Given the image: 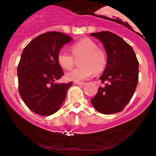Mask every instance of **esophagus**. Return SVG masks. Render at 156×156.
Masks as SVG:
<instances>
[{"instance_id":"esophagus-1","label":"esophagus","mask_w":156,"mask_h":156,"mask_svg":"<svg viewBox=\"0 0 156 156\" xmlns=\"http://www.w3.org/2000/svg\"><path fill=\"white\" fill-rule=\"evenodd\" d=\"M74 83L76 84V85H80V86L85 85V83H83V82H75Z\"/></svg>"}]
</instances>
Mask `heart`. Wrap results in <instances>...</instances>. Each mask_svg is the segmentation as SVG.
<instances>
[{
  "mask_svg": "<svg viewBox=\"0 0 156 156\" xmlns=\"http://www.w3.org/2000/svg\"><path fill=\"white\" fill-rule=\"evenodd\" d=\"M73 55L61 51L57 59L59 65L64 69H70L74 66L76 59L79 60L80 67L76 68L65 74V78L69 81L80 82L88 79L92 72L99 73L103 70L106 64V55L98 44L91 39H83L71 46Z\"/></svg>",
  "mask_w": 156,
  "mask_h": 156,
  "instance_id": "1",
  "label": "heart"
}]
</instances>
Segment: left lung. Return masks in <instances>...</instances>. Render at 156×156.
Listing matches in <instances>:
<instances>
[{
  "label": "left lung",
  "mask_w": 156,
  "mask_h": 156,
  "mask_svg": "<svg viewBox=\"0 0 156 156\" xmlns=\"http://www.w3.org/2000/svg\"><path fill=\"white\" fill-rule=\"evenodd\" d=\"M104 46L107 62L100 77L104 87H100L91 102L98 112L112 114L120 112L133 97L139 80V62L129 44L110 31L90 34Z\"/></svg>",
  "instance_id": "obj_1"
}]
</instances>
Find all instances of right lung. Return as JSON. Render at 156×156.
Masks as SVG:
<instances>
[{"label":"right lung","mask_w":156,"mask_h":156,"mask_svg":"<svg viewBox=\"0 0 156 156\" xmlns=\"http://www.w3.org/2000/svg\"><path fill=\"white\" fill-rule=\"evenodd\" d=\"M72 39L62 32H47L31 40L23 50L17 67L19 92L25 104L36 114L51 115L65 100L73 83H55L64 76L57 56Z\"/></svg>","instance_id":"obj_1"}]
</instances>
